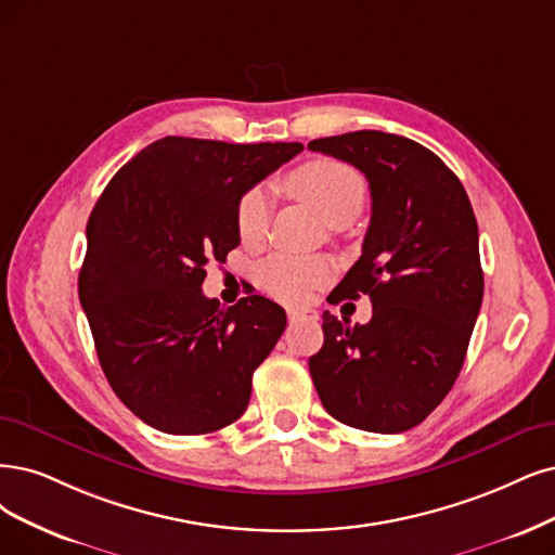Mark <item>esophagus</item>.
Here are the masks:
<instances>
[{
	"mask_svg": "<svg viewBox=\"0 0 555 555\" xmlns=\"http://www.w3.org/2000/svg\"><path fill=\"white\" fill-rule=\"evenodd\" d=\"M288 320L291 322H301V320H318V311L315 309H288Z\"/></svg>",
	"mask_w": 555,
	"mask_h": 555,
	"instance_id": "1",
	"label": "esophagus"
}]
</instances>
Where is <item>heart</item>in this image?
Masks as SVG:
<instances>
[{"label": "heart", "instance_id": "obj_1", "mask_svg": "<svg viewBox=\"0 0 555 555\" xmlns=\"http://www.w3.org/2000/svg\"><path fill=\"white\" fill-rule=\"evenodd\" d=\"M288 192L309 205L326 223L352 221L365 201V180L338 159H311L297 167L288 180ZM267 219H270V196L262 188H251L237 201L235 223L237 235L244 244H258L264 237ZM334 264L324 256H291L274 254L264 258L258 270L260 288L281 301H301L311 291L330 281Z\"/></svg>", "mask_w": 555, "mask_h": 555}]
</instances>
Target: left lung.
<instances>
[{
	"label": "left lung",
	"instance_id": "8db88e82",
	"mask_svg": "<svg viewBox=\"0 0 555 555\" xmlns=\"http://www.w3.org/2000/svg\"><path fill=\"white\" fill-rule=\"evenodd\" d=\"M315 153L357 167L373 215L361 258L334 304L367 295L373 318L322 315L309 359L315 391L336 421L396 435L423 423L453 388L482 304L478 221L460 178L421 143L377 130L324 137Z\"/></svg>",
	"mask_w": 555,
	"mask_h": 555
}]
</instances>
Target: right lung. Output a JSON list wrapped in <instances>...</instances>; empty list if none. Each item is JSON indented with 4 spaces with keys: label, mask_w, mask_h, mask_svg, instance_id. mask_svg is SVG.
<instances>
[{
    "label": "right lung",
    "mask_w": 555,
    "mask_h": 555,
    "mask_svg": "<svg viewBox=\"0 0 555 555\" xmlns=\"http://www.w3.org/2000/svg\"><path fill=\"white\" fill-rule=\"evenodd\" d=\"M301 151L295 141L164 137L100 194L79 301L114 393L159 433H217L249 404L285 311L260 295L223 309L201 285L205 264L225 262L240 244L242 194Z\"/></svg>",
    "instance_id": "1"
}]
</instances>
